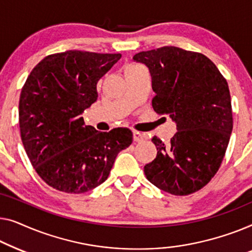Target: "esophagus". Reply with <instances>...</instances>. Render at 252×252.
Returning a JSON list of instances; mask_svg holds the SVG:
<instances>
[{
	"instance_id": "34e87169",
	"label": "esophagus",
	"mask_w": 252,
	"mask_h": 252,
	"mask_svg": "<svg viewBox=\"0 0 252 252\" xmlns=\"http://www.w3.org/2000/svg\"><path fill=\"white\" fill-rule=\"evenodd\" d=\"M145 138H146V134L141 133L139 131H133V140L139 143V141H143Z\"/></svg>"
}]
</instances>
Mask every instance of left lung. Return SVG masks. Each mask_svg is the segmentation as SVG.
Segmentation results:
<instances>
[{"label": "left lung", "instance_id": "8db88e82", "mask_svg": "<svg viewBox=\"0 0 252 252\" xmlns=\"http://www.w3.org/2000/svg\"><path fill=\"white\" fill-rule=\"evenodd\" d=\"M150 68L153 109L177 132L169 144L154 136L157 158L144 166L150 182L172 195H189L220 168L233 130L231 94L217 66L200 52L162 47L133 56Z\"/></svg>", "mask_w": 252, "mask_h": 252}]
</instances>
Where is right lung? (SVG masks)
Returning <instances> with one entry per match:
<instances>
[{"mask_svg":"<svg viewBox=\"0 0 252 252\" xmlns=\"http://www.w3.org/2000/svg\"><path fill=\"white\" fill-rule=\"evenodd\" d=\"M121 54L69 50L49 55L32 69L19 98L24 148L35 171L59 192L86 193L108 178L132 132H100L81 114L97 100L98 81Z\"/></svg>","mask_w":252,"mask_h":252,"instance_id":"add662e5","label":"right lung"}]
</instances>
